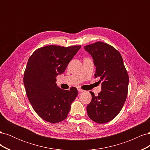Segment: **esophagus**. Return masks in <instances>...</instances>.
Wrapping results in <instances>:
<instances>
[{
    "label": "esophagus",
    "mask_w": 150,
    "mask_h": 150,
    "mask_svg": "<svg viewBox=\"0 0 150 150\" xmlns=\"http://www.w3.org/2000/svg\"><path fill=\"white\" fill-rule=\"evenodd\" d=\"M78 91L79 92H83V90L82 89H81V88H80L79 87L78 88Z\"/></svg>",
    "instance_id": "esophagus-1"
}]
</instances>
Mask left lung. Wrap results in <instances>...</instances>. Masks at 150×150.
<instances>
[{
  "instance_id": "obj_1",
  "label": "left lung",
  "mask_w": 150,
  "mask_h": 150,
  "mask_svg": "<svg viewBox=\"0 0 150 150\" xmlns=\"http://www.w3.org/2000/svg\"><path fill=\"white\" fill-rule=\"evenodd\" d=\"M96 66L101 91L87 106L88 116L97 123H106L119 114L128 94L129 77L120 53L108 44L97 42L84 46Z\"/></svg>"
}]
</instances>
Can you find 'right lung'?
I'll use <instances>...</instances> for the list:
<instances>
[{
	"label": "right lung",
	"mask_w": 150,
	"mask_h": 150,
	"mask_svg": "<svg viewBox=\"0 0 150 150\" xmlns=\"http://www.w3.org/2000/svg\"><path fill=\"white\" fill-rule=\"evenodd\" d=\"M81 47L47 46L36 50L29 59L24 74L25 92L34 111L44 121L57 123L68 115L78 90L61 89L56 78L65 71Z\"/></svg>",
	"instance_id": "right-lung-1"
}]
</instances>
